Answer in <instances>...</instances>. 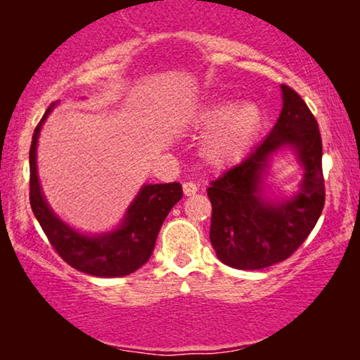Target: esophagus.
<instances>
[{
  "mask_svg": "<svg viewBox=\"0 0 360 360\" xmlns=\"http://www.w3.org/2000/svg\"><path fill=\"white\" fill-rule=\"evenodd\" d=\"M198 191V185L193 184V181H185L184 184V193L185 196H191Z\"/></svg>",
  "mask_w": 360,
  "mask_h": 360,
  "instance_id": "34e87169",
  "label": "esophagus"
}]
</instances>
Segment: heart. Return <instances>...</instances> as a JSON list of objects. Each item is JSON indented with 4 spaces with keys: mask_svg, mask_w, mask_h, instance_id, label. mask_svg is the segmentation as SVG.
<instances>
[{
    "mask_svg": "<svg viewBox=\"0 0 360 360\" xmlns=\"http://www.w3.org/2000/svg\"><path fill=\"white\" fill-rule=\"evenodd\" d=\"M195 126L206 131L200 154L213 169H228L244 160L257 142L262 112L254 103L211 101L195 116Z\"/></svg>",
    "mask_w": 360,
    "mask_h": 360,
    "instance_id": "b5f03b06",
    "label": "heart"
}]
</instances>
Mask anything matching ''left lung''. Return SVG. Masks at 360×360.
<instances>
[{"mask_svg":"<svg viewBox=\"0 0 360 360\" xmlns=\"http://www.w3.org/2000/svg\"><path fill=\"white\" fill-rule=\"evenodd\" d=\"M282 112L265 141L208 188L210 240L221 262L233 269L259 270L288 259L316 226L324 206L318 122L293 88L282 85ZM283 145L297 154L304 180L293 199L274 204L262 193L263 176L269 157Z\"/></svg>","mask_w":360,"mask_h":360,"instance_id":"8db88e82","label":"left lung"}]
</instances>
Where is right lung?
<instances>
[{"label": "right lung", "mask_w": 360, "mask_h": 360, "mask_svg": "<svg viewBox=\"0 0 360 360\" xmlns=\"http://www.w3.org/2000/svg\"><path fill=\"white\" fill-rule=\"evenodd\" d=\"M56 103L44 112L32 134L29 150V201L49 243L73 269L95 277H124L136 272L150 259L157 236L167 214L181 200V185H144L126 211L121 226L111 233L86 236L58 219L44 198L37 179L36 150L39 132Z\"/></svg>", "instance_id": "add662e5"}]
</instances>
